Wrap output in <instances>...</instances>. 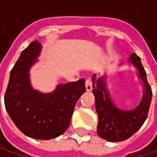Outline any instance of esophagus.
I'll use <instances>...</instances> for the list:
<instances>
[{"mask_svg": "<svg viewBox=\"0 0 157 157\" xmlns=\"http://www.w3.org/2000/svg\"><path fill=\"white\" fill-rule=\"evenodd\" d=\"M85 86H86V90L88 91H90L92 90V81L91 79H87L85 82Z\"/></svg>", "mask_w": 157, "mask_h": 157, "instance_id": "34e87169", "label": "esophagus"}]
</instances>
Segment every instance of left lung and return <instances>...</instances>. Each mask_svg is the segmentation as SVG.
Listing matches in <instances>:
<instances>
[{
	"label": "left lung",
	"mask_w": 157,
	"mask_h": 157,
	"mask_svg": "<svg viewBox=\"0 0 157 157\" xmlns=\"http://www.w3.org/2000/svg\"><path fill=\"white\" fill-rule=\"evenodd\" d=\"M128 63L138 71V76L143 84V96L140 105L133 110H121L115 105L107 89V75L92 76L93 94L95 96L96 111L98 115V134L112 142L122 141L136 133L145 122L152 99L151 87L147 80V74L140 58L132 53Z\"/></svg>",
	"instance_id": "1"
}]
</instances>
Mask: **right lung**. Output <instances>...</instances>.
<instances>
[{
    "instance_id": "1",
    "label": "right lung",
    "mask_w": 157,
    "mask_h": 157,
    "mask_svg": "<svg viewBox=\"0 0 157 157\" xmlns=\"http://www.w3.org/2000/svg\"><path fill=\"white\" fill-rule=\"evenodd\" d=\"M41 49V44L33 41L22 52L10 72L4 103L22 133L33 139L50 140L69 126L75 104L86 90L85 80L59 83L51 93L34 90L30 69L37 62Z\"/></svg>"
}]
</instances>
